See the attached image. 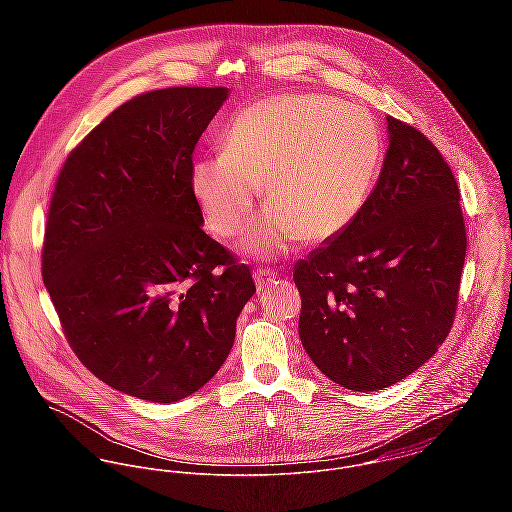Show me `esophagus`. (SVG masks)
<instances>
[{
	"label": "esophagus",
	"instance_id": "obj_1",
	"mask_svg": "<svg viewBox=\"0 0 512 512\" xmlns=\"http://www.w3.org/2000/svg\"><path fill=\"white\" fill-rule=\"evenodd\" d=\"M276 278H278V274L272 272V270L260 268V270L254 272V282H256V286H258V290H264L266 286H270L272 282H276Z\"/></svg>",
	"mask_w": 512,
	"mask_h": 512
}]
</instances>
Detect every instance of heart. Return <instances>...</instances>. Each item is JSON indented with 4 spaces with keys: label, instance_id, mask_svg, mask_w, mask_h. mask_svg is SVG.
<instances>
[{
    "label": "heart",
    "instance_id": "1",
    "mask_svg": "<svg viewBox=\"0 0 512 512\" xmlns=\"http://www.w3.org/2000/svg\"><path fill=\"white\" fill-rule=\"evenodd\" d=\"M222 151L195 159L191 189L220 236H236L264 181L272 209L252 222L244 250L274 258L303 236L343 232L365 205L380 136L363 106L325 94L272 96L242 108L220 134Z\"/></svg>",
    "mask_w": 512,
    "mask_h": 512
}]
</instances>
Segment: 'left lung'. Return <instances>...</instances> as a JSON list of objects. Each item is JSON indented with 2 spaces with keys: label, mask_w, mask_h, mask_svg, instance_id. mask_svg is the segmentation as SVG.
Instances as JSON below:
<instances>
[{
  "label": "left lung",
  "mask_w": 512,
  "mask_h": 512,
  "mask_svg": "<svg viewBox=\"0 0 512 512\" xmlns=\"http://www.w3.org/2000/svg\"><path fill=\"white\" fill-rule=\"evenodd\" d=\"M386 122V157L363 209L293 268L303 349L359 392L384 390L438 353L467 250L451 167L414 126Z\"/></svg>",
  "instance_id": "8db88e82"
}]
</instances>
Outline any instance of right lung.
<instances>
[{
  "mask_svg": "<svg viewBox=\"0 0 512 512\" xmlns=\"http://www.w3.org/2000/svg\"><path fill=\"white\" fill-rule=\"evenodd\" d=\"M224 86L144 92L69 153L51 197L41 274L65 337L94 376L177 402L226 361L256 286L203 228L193 151Z\"/></svg>",
  "mask_w": 512,
  "mask_h": 512,
  "instance_id": "add662e5",
  "label": "right lung"
}]
</instances>
